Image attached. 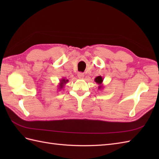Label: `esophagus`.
I'll list each match as a JSON object with an SVG mask.
<instances>
[{"mask_svg":"<svg viewBox=\"0 0 159 159\" xmlns=\"http://www.w3.org/2000/svg\"><path fill=\"white\" fill-rule=\"evenodd\" d=\"M84 76H85V75H84V74L82 72H79V74H78V78L80 79H83Z\"/></svg>","mask_w":159,"mask_h":159,"instance_id":"obj_1","label":"esophagus"}]
</instances>
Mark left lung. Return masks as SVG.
I'll use <instances>...</instances> for the list:
<instances>
[{
	"mask_svg": "<svg viewBox=\"0 0 159 159\" xmlns=\"http://www.w3.org/2000/svg\"><path fill=\"white\" fill-rule=\"evenodd\" d=\"M94 80H95V82L98 84L99 86H98V89H101L103 88V85H102V82H103V79L102 77L101 76H97L96 78H95V79H94Z\"/></svg>",
	"mask_w": 159,
	"mask_h": 159,
	"instance_id": "1",
	"label": "left lung"
}]
</instances>
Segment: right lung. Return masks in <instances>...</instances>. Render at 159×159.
<instances>
[{
	"label": "right lung",
	"instance_id": "add662e5",
	"mask_svg": "<svg viewBox=\"0 0 159 159\" xmlns=\"http://www.w3.org/2000/svg\"><path fill=\"white\" fill-rule=\"evenodd\" d=\"M69 81V80H67V79H64V78H62L61 79H60V80H59V85H58V89H59V91H61V90L63 87H64V86H65V85Z\"/></svg>",
	"mask_w": 159,
	"mask_h": 159
}]
</instances>
